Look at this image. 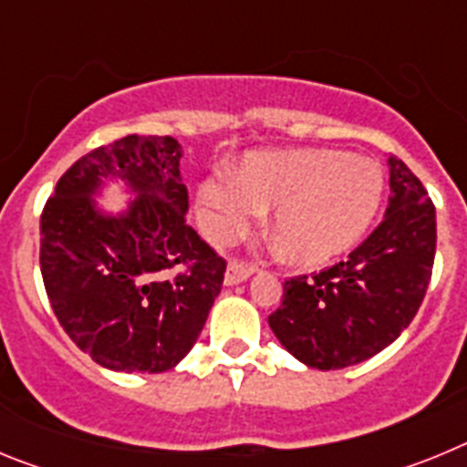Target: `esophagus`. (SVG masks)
Wrapping results in <instances>:
<instances>
[{"label": "esophagus", "mask_w": 467, "mask_h": 467, "mask_svg": "<svg viewBox=\"0 0 467 467\" xmlns=\"http://www.w3.org/2000/svg\"><path fill=\"white\" fill-rule=\"evenodd\" d=\"M253 274H254L253 264L238 262V259H234V262H229V266H226L224 283L226 285H238V283H243V280L250 278Z\"/></svg>", "instance_id": "esophagus-1"}]
</instances>
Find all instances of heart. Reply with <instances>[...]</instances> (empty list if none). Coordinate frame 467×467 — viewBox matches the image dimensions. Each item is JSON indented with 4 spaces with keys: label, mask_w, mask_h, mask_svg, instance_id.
<instances>
[{
    "label": "heart",
    "mask_w": 467,
    "mask_h": 467,
    "mask_svg": "<svg viewBox=\"0 0 467 467\" xmlns=\"http://www.w3.org/2000/svg\"><path fill=\"white\" fill-rule=\"evenodd\" d=\"M386 177L377 161L346 151H262L236 175L201 187V222L213 241L241 236L275 208L274 234L299 264H323L362 238L381 205Z\"/></svg>",
    "instance_id": "1"
}]
</instances>
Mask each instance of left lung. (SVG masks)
Instances as JSON below:
<instances>
[{"mask_svg": "<svg viewBox=\"0 0 467 467\" xmlns=\"http://www.w3.org/2000/svg\"><path fill=\"white\" fill-rule=\"evenodd\" d=\"M381 224L348 259L285 280L269 316L280 344L316 369H344L393 344L423 304L435 262V205L402 159L390 156Z\"/></svg>", "mask_w": 467, "mask_h": 467, "instance_id": "1", "label": "left lung"}]
</instances>
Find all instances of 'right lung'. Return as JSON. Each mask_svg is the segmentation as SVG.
<instances>
[{"label":"right lung","instance_id":"1","mask_svg":"<svg viewBox=\"0 0 467 467\" xmlns=\"http://www.w3.org/2000/svg\"><path fill=\"white\" fill-rule=\"evenodd\" d=\"M180 159L171 135L114 140L74 161L41 213L39 266L53 313L107 369H172L222 290L226 262L187 224ZM100 176H121L139 193L119 218L94 210Z\"/></svg>","mask_w":467,"mask_h":467}]
</instances>
